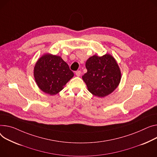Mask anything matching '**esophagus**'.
Here are the masks:
<instances>
[{"label":"esophagus","instance_id":"obj_1","mask_svg":"<svg viewBox=\"0 0 157 157\" xmlns=\"http://www.w3.org/2000/svg\"><path fill=\"white\" fill-rule=\"evenodd\" d=\"M76 75L77 76H81V71H76Z\"/></svg>","mask_w":157,"mask_h":157}]
</instances>
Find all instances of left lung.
<instances>
[{
  "instance_id": "obj_1",
  "label": "left lung",
  "mask_w": 157,
  "mask_h": 157,
  "mask_svg": "<svg viewBox=\"0 0 157 157\" xmlns=\"http://www.w3.org/2000/svg\"><path fill=\"white\" fill-rule=\"evenodd\" d=\"M85 66L87 72L82 78L93 95L106 97L117 88L121 72L116 59L111 55L93 56L86 60Z\"/></svg>"
}]
</instances>
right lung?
<instances>
[{
    "label": "right lung",
    "mask_w": 157,
    "mask_h": 157,
    "mask_svg": "<svg viewBox=\"0 0 157 157\" xmlns=\"http://www.w3.org/2000/svg\"><path fill=\"white\" fill-rule=\"evenodd\" d=\"M74 76L68 64L60 56L46 54L36 62L34 77L39 88L50 95L60 92Z\"/></svg>",
    "instance_id": "obj_1"
}]
</instances>
